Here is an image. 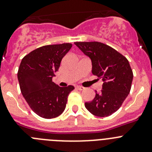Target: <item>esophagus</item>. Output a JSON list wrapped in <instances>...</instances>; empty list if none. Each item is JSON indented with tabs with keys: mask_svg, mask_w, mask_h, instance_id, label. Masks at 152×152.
Here are the masks:
<instances>
[{
	"mask_svg": "<svg viewBox=\"0 0 152 152\" xmlns=\"http://www.w3.org/2000/svg\"><path fill=\"white\" fill-rule=\"evenodd\" d=\"M76 88H77V90H79V91H83V90H84V87H81V86H77Z\"/></svg>",
	"mask_w": 152,
	"mask_h": 152,
	"instance_id": "obj_1",
	"label": "esophagus"
}]
</instances>
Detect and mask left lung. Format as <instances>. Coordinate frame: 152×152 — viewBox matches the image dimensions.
<instances>
[{"label": "left lung", "instance_id": "8db88e82", "mask_svg": "<svg viewBox=\"0 0 152 152\" xmlns=\"http://www.w3.org/2000/svg\"><path fill=\"white\" fill-rule=\"evenodd\" d=\"M75 44L91 58L92 73L103 81L101 92L85 103L86 109L99 117L117 111L131 90L133 73L129 61L112 47L99 42H76Z\"/></svg>", "mask_w": 152, "mask_h": 152}]
</instances>
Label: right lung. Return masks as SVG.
Listing matches in <instances>:
<instances>
[{"label":"right lung","mask_w":152,"mask_h":152,"mask_svg":"<svg viewBox=\"0 0 152 152\" xmlns=\"http://www.w3.org/2000/svg\"><path fill=\"white\" fill-rule=\"evenodd\" d=\"M72 44L44 45L29 52L21 61L17 73L23 96L32 110L45 119H52L64 110L74 86L61 88L52 81L60 63Z\"/></svg>","instance_id":"add662e5"}]
</instances>
